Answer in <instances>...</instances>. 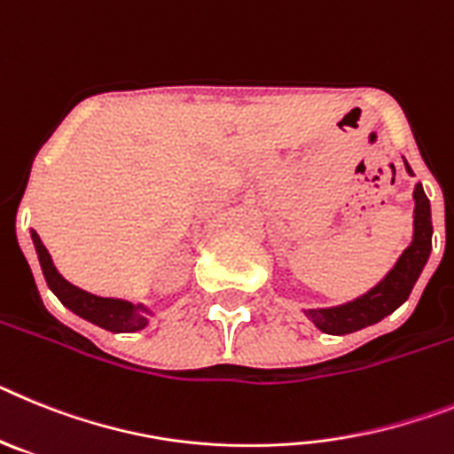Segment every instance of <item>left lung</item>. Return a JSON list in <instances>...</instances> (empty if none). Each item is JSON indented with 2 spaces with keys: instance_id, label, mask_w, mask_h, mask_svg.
Instances as JSON below:
<instances>
[{
  "instance_id": "8db88e82",
  "label": "left lung",
  "mask_w": 454,
  "mask_h": 454,
  "mask_svg": "<svg viewBox=\"0 0 454 454\" xmlns=\"http://www.w3.org/2000/svg\"><path fill=\"white\" fill-rule=\"evenodd\" d=\"M407 171L411 167L404 161ZM413 239L407 249L402 251L393 270L381 278L372 290L356 297L354 301H347L333 309H310L303 310L306 317H310L315 326L331 336H345L358 329H365L370 325H377L384 320L386 315H391L397 306L407 301L416 286L418 276L423 271L425 262L432 251V210H429V199L425 196L423 184L418 183L413 189Z\"/></svg>"
}]
</instances>
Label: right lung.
Here are the masks:
<instances>
[{"mask_svg":"<svg viewBox=\"0 0 454 454\" xmlns=\"http://www.w3.org/2000/svg\"><path fill=\"white\" fill-rule=\"evenodd\" d=\"M31 239L36 247L38 262H41L43 276H45L47 286L59 297L63 306H68L74 315H80L84 320L93 322V325L102 326V329L114 331V333H132V331H141L148 325V313L144 303L134 306V303L123 301V299H109V297H96V294L86 293L82 287L73 286L63 278L57 271L52 262V255L45 249V244L41 242L36 231H31Z\"/></svg>","mask_w":454,"mask_h":454,"instance_id":"right-lung-1","label":"right lung"}]
</instances>
